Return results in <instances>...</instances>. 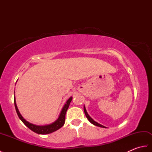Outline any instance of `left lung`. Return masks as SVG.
I'll return each mask as SVG.
<instances>
[{"mask_svg": "<svg viewBox=\"0 0 152 152\" xmlns=\"http://www.w3.org/2000/svg\"><path fill=\"white\" fill-rule=\"evenodd\" d=\"M83 110H84V113H85V114H86V116L87 117V118H88V120L92 124H93V125H96V126H98V127H103V128H106L104 126H103V125H101V124H98L97 122H96V121H95L94 120H93V119L90 117V116L88 115V112H87V111H86V108H85V106H84V108H83Z\"/></svg>", "mask_w": 152, "mask_h": 152, "instance_id": "1", "label": "left lung"}]
</instances>
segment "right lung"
<instances>
[{"instance_id": "1", "label": "right lung", "mask_w": 152, "mask_h": 152, "mask_svg": "<svg viewBox=\"0 0 152 152\" xmlns=\"http://www.w3.org/2000/svg\"><path fill=\"white\" fill-rule=\"evenodd\" d=\"M72 98L70 97L66 101V103L64 104V107L62 109V110H61V112L59 118H58L56 121L50 125H44V126L35 125H33L32 124H30V123H28V121L25 120V119L22 117L21 115L20 114V113H19V112L18 110L17 105H16L15 101V97H14V104H15L16 112H17L19 119H21V120L23 121V124L26 125L28 128H29L31 131H33V132H34V133H36L37 134H50V133H53V132L59 129H60L61 127H63L64 124V121H65L66 112L67 111L68 108H69V106L70 105V103L71 101H72Z\"/></svg>"}]
</instances>
